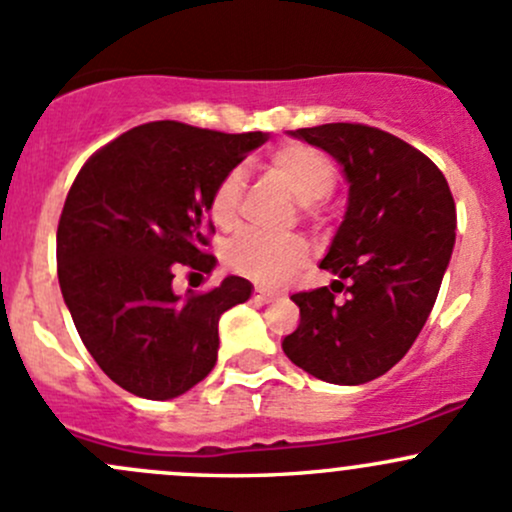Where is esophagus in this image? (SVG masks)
I'll use <instances>...</instances> for the list:
<instances>
[{
  "instance_id": "obj_1",
  "label": "esophagus",
  "mask_w": 512,
  "mask_h": 512,
  "mask_svg": "<svg viewBox=\"0 0 512 512\" xmlns=\"http://www.w3.org/2000/svg\"><path fill=\"white\" fill-rule=\"evenodd\" d=\"M252 299L260 301V304H267V301H272V294L265 292V289H255V292H252Z\"/></svg>"
}]
</instances>
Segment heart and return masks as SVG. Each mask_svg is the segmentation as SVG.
Segmentation results:
<instances>
[{"label":"heart","mask_w":512,"mask_h":512,"mask_svg":"<svg viewBox=\"0 0 512 512\" xmlns=\"http://www.w3.org/2000/svg\"><path fill=\"white\" fill-rule=\"evenodd\" d=\"M270 171L289 191L311 208V203L324 201L336 186V166L319 149L309 144H284L274 149ZM242 193H245V171L240 166L225 171L211 193V218L220 230H235L240 225ZM225 260L235 272L257 279L262 284H277L294 274L309 260V245L301 238H267L260 233L242 235L228 247Z\"/></svg>","instance_id":"obj_1"}]
</instances>
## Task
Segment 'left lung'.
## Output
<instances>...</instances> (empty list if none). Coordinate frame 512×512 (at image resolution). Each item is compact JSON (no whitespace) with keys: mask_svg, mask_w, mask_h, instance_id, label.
Here are the masks:
<instances>
[{"mask_svg":"<svg viewBox=\"0 0 512 512\" xmlns=\"http://www.w3.org/2000/svg\"><path fill=\"white\" fill-rule=\"evenodd\" d=\"M289 134L343 166L348 206L321 260L336 279L294 294L301 319L282 348L324 383L363 385L405 358L437 301L456 240L454 196L432 159L378 127L331 122Z\"/></svg>","mask_w":512,"mask_h":512,"instance_id":"obj_1","label":"left lung"}]
</instances>
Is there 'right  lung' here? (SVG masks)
Instances as JSON below:
<instances>
[{"instance_id":"right-lung-1","label":"right lung","mask_w":512,"mask_h":512,"mask_svg":"<svg viewBox=\"0 0 512 512\" xmlns=\"http://www.w3.org/2000/svg\"><path fill=\"white\" fill-rule=\"evenodd\" d=\"M265 142V132L147 122L75 176L58 220V282L85 348L132 395L171 400L213 370L220 316L250 299L252 284L225 277L179 297L171 282L181 265L213 270V188Z\"/></svg>"}]
</instances>
